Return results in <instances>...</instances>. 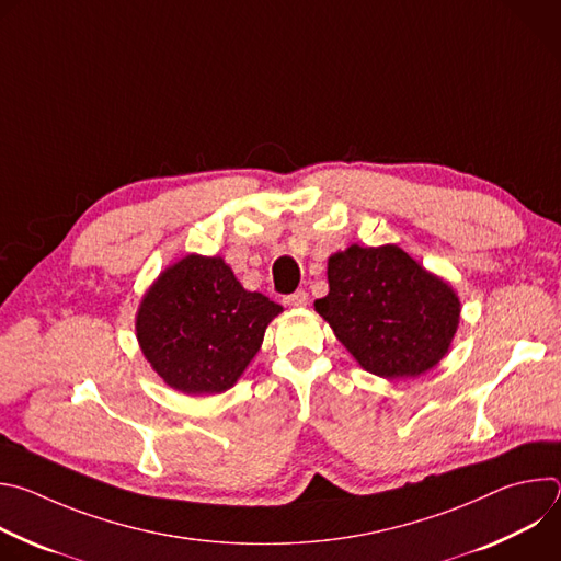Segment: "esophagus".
<instances>
[{"instance_id":"1","label":"esophagus","mask_w":561,"mask_h":561,"mask_svg":"<svg viewBox=\"0 0 561 561\" xmlns=\"http://www.w3.org/2000/svg\"><path fill=\"white\" fill-rule=\"evenodd\" d=\"M284 304L295 306V308H301V306L308 304V293H306V290H295L293 295H286V297H284Z\"/></svg>"}]
</instances>
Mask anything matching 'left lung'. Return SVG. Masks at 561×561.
Instances as JSON below:
<instances>
[{
	"label": "left lung",
	"mask_w": 561,
	"mask_h": 561,
	"mask_svg": "<svg viewBox=\"0 0 561 561\" xmlns=\"http://www.w3.org/2000/svg\"><path fill=\"white\" fill-rule=\"evenodd\" d=\"M329 286L314 310L368 373L417 377L448 353L459 299L402 249L353 244L329 260Z\"/></svg>",
	"instance_id": "left-lung-1"
}]
</instances>
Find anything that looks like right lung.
<instances>
[{
  "instance_id": "obj_1",
  "label": "right lung",
  "mask_w": 561,
  "mask_h": 561,
  "mask_svg": "<svg viewBox=\"0 0 561 561\" xmlns=\"http://www.w3.org/2000/svg\"><path fill=\"white\" fill-rule=\"evenodd\" d=\"M279 312L266 295L244 290L221 257L188 255L144 295L137 340L171 388L221 392L251 364Z\"/></svg>"
}]
</instances>
